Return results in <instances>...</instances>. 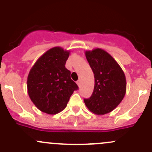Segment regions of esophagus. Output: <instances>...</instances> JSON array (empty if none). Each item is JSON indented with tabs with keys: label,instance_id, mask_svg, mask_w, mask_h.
Listing matches in <instances>:
<instances>
[{
	"label": "esophagus",
	"instance_id": "34e87169",
	"mask_svg": "<svg viewBox=\"0 0 152 152\" xmlns=\"http://www.w3.org/2000/svg\"><path fill=\"white\" fill-rule=\"evenodd\" d=\"M76 84H77V85L79 86V87H80V85H81V82H80V80H78L77 82H76Z\"/></svg>",
	"mask_w": 152,
	"mask_h": 152
}]
</instances>
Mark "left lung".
Wrapping results in <instances>:
<instances>
[{"label": "left lung", "instance_id": "left-lung-1", "mask_svg": "<svg viewBox=\"0 0 152 152\" xmlns=\"http://www.w3.org/2000/svg\"><path fill=\"white\" fill-rule=\"evenodd\" d=\"M85 56L94 73L95 85L92 96L84 102L92 113L107 114L115 109L125 96V74L113 56L102 49L87 50Z\"/></svg>", "mask_w": 152, "mask_h": 152}]
</instances>
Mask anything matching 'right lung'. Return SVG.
Here are the masks:
<instances>
[{
    "label": "right lung",
    "instance_id": "right-lung-1",
    "mask_svg": "<svg viewBox=\"0 0 152 152\" xmlns=\"http://www.w3.org/2000/svg\"><path fill=\"white\" fill-rule=\"evenodd\" d=\"M70 51L60 47L47 50L37 59L28 73V93L40 111L55 115L66 107L78 85L70 79L65 67Z\"/></svg>",
    "mask_w": 152,
    "mask_h": 152
}]
</instances>
